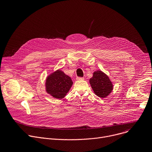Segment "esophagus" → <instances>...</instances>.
Segmentation results:
<instances>
[{
    "label": "esophagus",
    "instance_id": "obj_1",
    "mask_svg": "<svg viewBox=\"0 0 152 152\" xmlns=\"http://www.w3.org/2000/svg\"><path fill=\"white\" fill-rule=\"evenodd\" d=\"M83 79H84L83 77H76V80H82Z\"/></svg>",
    "mask_w": 152,
    "mask_h": 152
}]
</instances>
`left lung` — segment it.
I'll list each match as a JSON object with an SVG mask.
<instances>
[{"label":"left lung","mask_w":152,"mask_h":152,"mask_svg":"<svg viewBox=\"0 0 152 152\" xmlns=\"http://www.w3.org/2000/svg\"><path fill=\"white\" fill-rule=\"evenodd\" d=\"M90 83L95 94L101 98L107 97L113 90V85L109 77L100 70L93 73Z\"/></svg>","instance_id":"obj_1"}]
</instances>
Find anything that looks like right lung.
Instances as JSON below:
<instances>
[{
    "label": "right lung",
    "mask_w": 152,
    "mask_h": 152,
    "mask_svg": "<svg viewBox=\"0 0 152 152\" xmlns=\"http://www.w3.org/2000/svg\"><path fill=\"white\" fill-rule=\"evenodd\" d=\"M73 85L70 77L58 70L49 75L46 81V92L55 99L64 98Z\"/></svg>",
    "instance_id": "1"
}]
</instances>
